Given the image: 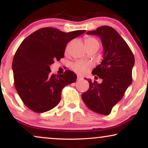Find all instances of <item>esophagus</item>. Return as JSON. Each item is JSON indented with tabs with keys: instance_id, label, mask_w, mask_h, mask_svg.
<instances>
[{
	"instance_id": "1",
	"label": "esophagus",
	"mask_w": 148,
	"mask_h": 148,
	"mask_svg": "<svg viewBox=\"0 0 148 148\" xmlns=\"http://www.w3.org/2000/svg\"><path fill=\"white\" fill-rule=\"evenodd\" d=\"M82 79H83V77L79 75H77V80H82Z\"/></svg>"
}]
</instances>
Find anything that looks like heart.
<instances>
[{
    "instance_id": "1",
    "label": "heart",
    "mask_w": 148,
    "mask_h": 148,
    "mask_svg": "<svg viewBox=\"0 0 148 148\" xmlns=\"http://www.w3.org/2000/svg\"><path fill=\"white\" fill-rule=\"evenodd\" d=\"M85 44L87 48H90L94 46H99V42L96 38L93 37H86L85 38ZM92 64L82 60H77L72 65V68L75 71L79 73H84L91 67Z\"/></svg>"
}]
</instances>
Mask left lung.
<instances>
[{
  "mask_svg": "<svg viewBox=\"0 0 148 148\" xmlns=\"http://www.w3.org/2000/svg\"><path fill=\"white\" fill-rule=\"evenodd\" d=\"M86 34L98 36L102 40L103 60L92 73L102 79V82L98 84L96 81L92 82L86 79L90 88L82 94V100L90 110L108 115L132 82L135 58L128 44L112 27L102 26Z\"/></svg>",
  "mask_w": 148,
  "mask_h": 148,
  "instance_id": "1",
  "label": "left lung"
}]
</instances>
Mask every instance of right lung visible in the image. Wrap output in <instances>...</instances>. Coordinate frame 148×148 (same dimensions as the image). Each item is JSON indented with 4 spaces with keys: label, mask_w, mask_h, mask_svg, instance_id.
I'll use <instances>...</instances> for the list:
<instances>
[{
    "label": "right lung",
    "mask_w": 148,
    "mask_h": 148,
    "mask_svg": "<svg viewBox=\"0 0 148 148\" xmlns=\"http://www.w3.org/2000/svg\"><path fill=\"white\" fill-rule=\"evenodd\" d=\"M86 30L61 32L44 27L27 36L16 51L12 69L16 90L24 104L30 110L42 113L54 108L61 98V91L74 83L77 76L73 71L50 74L54 60L64 57L66 44Z\"/></svg>",
    "instance_id": "1"
}]
</instances>
